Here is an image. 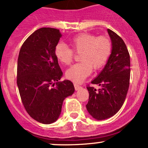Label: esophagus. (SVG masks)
Here are the masks:
<instances>
[{"label": "esophagus", "mask_w": 148, "mask_h": 148, "mask_svg": "<svg viewBox=\"0 0 148 148\" xmlns=\"http://www.w3.org/2000/svg\"><path fill=\"white\" fill-rule=\"evenodd\" d=\"M74 88H75L76 90H79V89H80V88H82V86H80V85H79L78 84H74Z\"/></svg>", "instance_id": "esophagus-1"}]
</instances>
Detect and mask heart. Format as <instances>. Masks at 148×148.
I'll list each match as a JSON object with an SVG mask.
<instances>
[{"instance_id":"obj_1","label":"heart","mask_w":148,"mask_h":148,"mask_svg":"<svg viewBox=\"0 0 148 148\" xmlns=\"http://www.w3.org/2000/svg\"><path fill=\"white\" fill-rule=\"evenodd\" d=\"M71 48L64 43H58L54 48V55L60 63L69 65L73 62L74 52L80 53L79 63L66 71L67 79L74 82H82L92 72V67L99 69L108 61L112 49V41L104 36L97 37L89 34H82L71 38Z\"/></svg>"}]
</instances>
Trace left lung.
Returning <instances> with one entry per match:
<instances>
[{"label": "left lung", "instance_id": "1", "mask_svg": "<svg viewBox=\"0 0 148 148\" xmlns=\"http://www.w3.org/2000/svg\"><path fill=\"white\" fill-rule=\"evenodd\" d=\"M112 41V53L105 66L91 83L100 86L98 90L87 86L89 97L86 105L89 114L97 120L112 117L120 110L127 94L130 78V54L120 36L107 29Z\"/></svg>", "mask_w": 148, "mask_h": 148}]
</instances>
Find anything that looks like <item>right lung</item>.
Returning <instances> with one entry per match:
<instances>
[{"label":"right lung","mask_w":148,"mask_h":148,"mask_svg":"<svg viewBox=\"0 0 148 148\" xmlns=\"http://www.w3.org/2000/svg\"><path fill=\"white\" fill-rule=\"evenodd\" d=\"M61 37L59 29L39 28L24 41L18 58L17 85L22 103L28 114L42 124L57 120L64 100L74 92L71 81L59 82L63 73L54 48Z\"/></svg>","instance_id":"obj_1"}]
</instances>
